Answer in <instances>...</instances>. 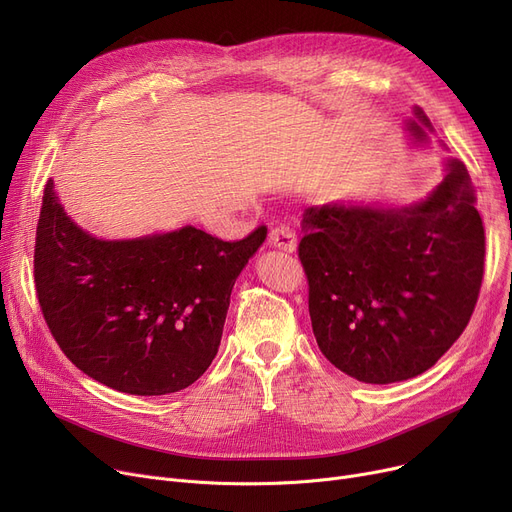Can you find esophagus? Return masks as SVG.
<instances>
[{
  "instance_id": "esophagus-1",
  "label": "esophagus",
  "mask_w": 512,
  "mask_h": 512,
  "mask_svg": "<svg viewBox=\"0 0 512 512\" xmlns=\"http://www.w3.org/2000/svg\"><path fill=\"white\" fill-rule=\"evenodd\" d=\"M270 245L278 247L286 253H292L294 249H297V232H294L286 224H280V226L270 230Z\"/></svg>"
}]
</instances>
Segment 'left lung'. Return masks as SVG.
<instances>
[{
	"label": "left lung",
	"instance_id": "left-lung-1",
	"mask_svg": "<svg viewBox=\"0 0 512 512\" xmlns=\"http://www.w3.org/2000/svg\"><path fill=\"white\" fill-rule=\"evenodd\" d=\"M409 130L425 141L427 116ZM425 201L400 209L319 205L303 213L299 259L319 351L351 378L392 384L459 340L483 280L486 232L467 168L448 159Z\"/></svg>",
	"mask_w": 512,
	"mask_h": 512
}]
</instances>
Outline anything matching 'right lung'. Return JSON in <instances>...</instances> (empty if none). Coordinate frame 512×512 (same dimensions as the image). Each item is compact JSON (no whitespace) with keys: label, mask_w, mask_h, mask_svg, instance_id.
Here are the masks:
<instances>
[{"label":"right lung","mask_w":512,"mask_h":512,"mask_svg":"<svg viewBox=\"0 0 512 512\" xmlns=\"http://www.w3.org/2000/svg\"><path fill=\"white\" fill-rule=\"evenodd\" d=\"M267 236L222 240L193 226L99 240L43 191L35 286L62 353L118 392L159 396L197 382L218 355L232 286Z\"/></svg>","instance_id":"1"}]
</instances>
